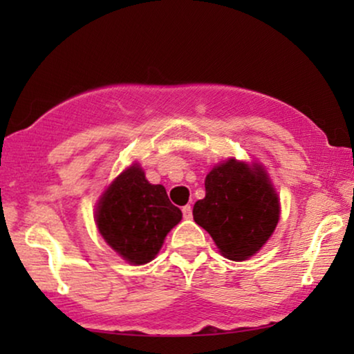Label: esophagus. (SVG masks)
I'll return each mask as SVG.
<instances>
[{
  "label": "esophagus",
  "mask_w": 354,
  "mask_h": 354,
  "mask_svg": "<svg viewBox=\"0 0 354 354\" xmlns=\"http://www.w3.org/2000/svg\"><path fill=\"white\" fill-rule=\"evenodd\" d=\"M182 212H183V217H185V219H192V206L190 205H187V206H183L182 207Z\"/></svg>",
  "instance_id": "1"
}]
</instances>
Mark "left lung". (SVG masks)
<instances>
[{"label":"left lung","mask_w":354,"mask_h":354,"mask_svg":"<svg viewBox=\"0 0 354 354\" xmlns=\"http://www.w3.org/2000/svg\"><path fill=\"white\" fill-rule=\"evenodd\" d=\"M206 196L193 206V219L232 261H245L263 248L277 227L280 203L259 164L230 158L206 176Z\"/></svg>","instance_id":"1"}]
</instances>
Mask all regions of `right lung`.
<instances>
[{"label":"right lung","instance_id":"right-lung-1","mask_svg":"<svg viewBox=\"0 0 354 354\" xmlns=\"http://www.w3.org/2000/svg\"><path fill=\"white\" fill-rule=\"evenodd\" d=\"M96 225L106 243L130 264L154 259L166 235L182 219L166 188L151 185L138 164L125 169L101 195Z\"/></svg>","mask_w":354,"mask_h":354}]
</instances>
